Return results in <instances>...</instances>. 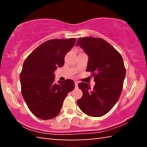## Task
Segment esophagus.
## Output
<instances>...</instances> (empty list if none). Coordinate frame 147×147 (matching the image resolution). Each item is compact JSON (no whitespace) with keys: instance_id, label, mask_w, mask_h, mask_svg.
<instances>
[{"instance_id":"34e87169","label":"esophagus","mask_w":147,"mask_h":147,"mask_svg":"<svg viewBox=\"0 0 147 147\" xmlns=\"http://www.w3.org/2000/svg\"><path fill=\"white\" fill-rule=\"evenodd\" d=\"M74 84H75V88H78V82L75 81V82H74Z\"/></svg>"}]
</instances>
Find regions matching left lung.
Returning a JSON list of instances; mask_svg holds the SVG:
<instances>
[{
  "label": "left lung",
  "instance_id": "obj_1",
  "mask_svg": "<svg viewBox=\"0 0 147 147\" xmlns=\"http://www.w3.org/2000/svg\"><path fill=\"white\" fill-rule=\"evenodd\" d=\"M76 45L84 49L89 56L86 71L94 76L95 85L80 82L83 92L77 100L78 106L86 115L101 117L108 113L118 101L123 88L126 69L120 53L102 38H80Z\"/></svg>",
  "mask_w": 147,
  "mask_h": 147
}]
</instances>
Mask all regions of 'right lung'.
<instances>
[{
	"mask_svg": "<svg viewBox=\"0 0 147 147\" xmlns=\"http://www.w3.org/2000/svg\"><path fill=\"white\" fill-rule=\"evenodd\" d=\"M76 42V38L54 39L44 42L26 58L20 74L21 93L30 111L43 120L58 115L65 98L74 89L71 79L54 83L58 67Z\"/></svg>",
	"mask_w": 147,
	"mask_h": 147,
	"instance_id": "1",
	"label": "right lung"
}]
</instances>
